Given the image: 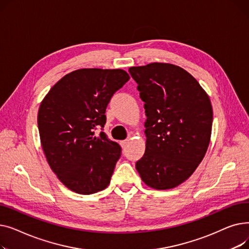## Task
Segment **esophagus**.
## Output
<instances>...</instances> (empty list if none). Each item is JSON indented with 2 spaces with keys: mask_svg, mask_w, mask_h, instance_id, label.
I'll return each mask as SVG.
<instances>
[{
  "mask_svg": "<svg viewBox=\"0 0 249 249\" xmlns=\"http://www.w3.org/2000/svg\"><path fill=\"white\" fill-rule=\"evenodd\" d=\"M128 140H122V141H120V144H121V146H122V148H125L126 146H127V144H128Z\"/></svg>",
  "mask_w": 249,
  "mask_h": 249,
  "instance_id": "esophagus-1",
  "label": "esophagus"
}]
</instances>
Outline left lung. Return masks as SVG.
Segmentation results:
<instances>
[{
    "mask_svg": "<svg viewBox=\"0 0 249 249\" xmlns=\"http://www.w3.org/2000/svg\"><path fill=\"white\" fill-rule=\"evenodd\" d=\"M146 115V148L135 163L142 180L156 190L188 179L210 142L213 110L206 91L188 71L169 63L133 67Z\"/></svg>",
    "mask_w": 249,
    "mask_h": 249,
    "instance_id": "obj_1",
    "label": "left lung"
}]
</instances>
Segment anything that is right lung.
Returning <instances> with one entry per match:
<instances>
[{"label": "right lung", "instance_id": "1", "mask_svg": "<svg viewBox=\"0 0 249 249\" xmlns=\"http://www.w3.org/2000/svg\"><path fill=\"white\" fill-rule=\"evenodd\" d=\"M129 78L122 70H77L41 102L37 122L46 160L62 184L77 194H94L110 184L122 149L103 131L105 113ZM98 127L102 131L96 137Z\"/></svg>", "mask_w": 249, "mask_h": 249}]
</instances>
